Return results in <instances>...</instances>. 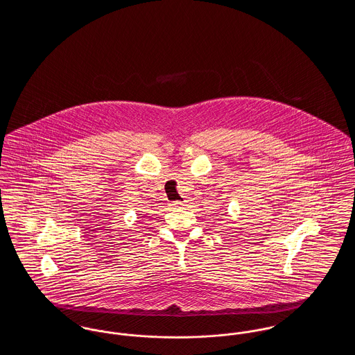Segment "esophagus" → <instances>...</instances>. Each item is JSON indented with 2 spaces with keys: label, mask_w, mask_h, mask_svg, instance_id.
Returning <instances> with one entry per match:
<instances>
[{
  "label": "esophagus",
  "mask_w": 355,
  "mask_h": 355,
  "mask_svg": "<svg viewBox=\"0 0 355 355\" xmlns=\"http://www.w3.org/2000/svg\"><path fill=\"white\" fill-rule=\"evenodd\" d=\"M170 206H171L173 209H178V207H182V206H184V202H182V201H174V202L170 203Z\"/></svg>",
  "instance_id": "esophagus-1"
}]
</instances>
